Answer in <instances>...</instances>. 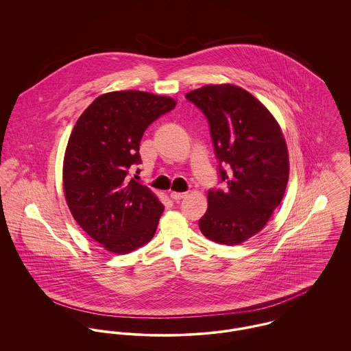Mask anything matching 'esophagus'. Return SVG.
I'll list each match as a JSON object with an SVG mask.
<instances>
[{"mask_svg": "<svg viewBox=\"0 0 351 351\" xmlns=\"http://www.w3.org/2000/svg\"><path fill=\"white\" fill-rule=\"evenodd\" d=\"M185 196H186V193H178V192H171L170 193V197L174 201L182 200Z\"/></svg>", "mask_w": 351, "mask_h": 351, "instance_id": "obj_1", "label": "esophagus"}]
</instances>
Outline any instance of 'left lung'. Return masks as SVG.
Instances as JSON below:
<instances>
[{
  "label": "left lung",
  "mask_w": 351,
  "mask_h": 351,
  "mask_svg": "<svg viewBox=\"0 0 351 351\" xmlns=\"http://www.w3.org/2000/svg\"><path fill=\"white\" fill-rule=\"evenodd\" d=\"M209 121L224 191L208 192L202 235L234 246L258 234L284 197L289 155L280 124L251 93L232 84L205 85L185 96ZM228 170L221 169V163Z\"/></svg>",
  "instance_id": "8db88e82"
}]
</instances>
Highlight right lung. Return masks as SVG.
<instances>
[{
  "label": "right lung",
  "mask_w": 351,
  "mask_h": 351,
  "mask_svg": "<svg viewBox=\"0 0 351 351\" xmlns=\"http://www.w3.org/2000/svg\"><path fill=\"white\" fill-rule=\"evenodd\" d=\"M177 101L141 90L101 95L77 120L63 159V192L80 227L105 250L128 254L149 243L163 204L128 171L141 165V139Z\"/></svg>",
  "instance_id": "right-lung-1"
}]
</instances>
